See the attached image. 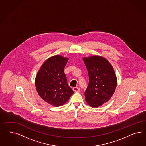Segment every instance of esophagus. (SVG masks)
<instances>
[{
	"mask_svg": "<svg viewBox=\"0 0 146 146\" xmlns=\"http://www.w3.org/2000/svg\"><path fill=\"white\" fill-rule=\"evenodd\" d=\"M73 90L75 92H79L80 91V88L79 87H74L73 88Z\"/></svg>",
	"mask_w": 146,
	"mask_h": 146,
	"instance_id": "obj_1",
	"label": "esophagus"
}]
</instances>
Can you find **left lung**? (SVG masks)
<instances>
[{
  "instance_id": "1",
  "label": "left lung",
  "mask_w": 146,
  "mask_h": 146,
  "mask_svg": "<svg viewBox=\"0 0 146 146\" xmlns=\"http://www.w3.org/2000/svg\"><path fill=\"white\" fill-rule=\"evenodd\" d=\"M89 75V84L84 92L85 100L92 107L97 108L108 102L117 84L113 68L104 58L98 56L83 58Z\"/></svg>"
}]
</instances>
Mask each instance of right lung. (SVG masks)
Listing matches in <instances>:
<instances>
[{
	"label": "right lung",
	"mask_w": 146,
	"mask_h": 146,
	"mask_svg": "<svg viewBox=\"0 0 146 146\" xmlns=\"http://www.w3.org/2000/svg\"><path fill=\"white\" fill-rule=\"evenodd\" d=\"M68 60L60 55L49 58L36 76V88L40 97L53 106L63 105L74 93L64 72Z\"/></svg>",
	"instance_id": "1"
}]
</instances>
